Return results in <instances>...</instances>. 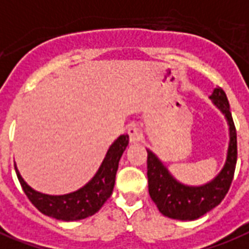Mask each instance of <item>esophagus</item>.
<instances>
[{
	"label": "esophagus",
	"instance_id": "esophagus-1",
	"mask_svg": "<svg viewBox=\"0 0 249 249\" xmlns=\"http://www.w3.org/2000/svg\"><path fill=\"white\" fill-rule=\"evenodd\" d=\"M128 134H129V140L132 143H137L142 141V130L140 129L139 126H130L128 129Z\"/></svg>",
	"mask_w": 249,
	"mask_h": 249
}]
</instances>
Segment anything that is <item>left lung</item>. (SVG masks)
Returning a JSON list of instances; mask_svg holds the SVG:
<instances>
[{"instance_id": "left-lung-1", "label": "left lung", "mask_w": 249, "mask_h": 249, "mask_svg": "<svg viewBox=\"0 0 249 249\" xmlns=\"http://www.w3.org/2000/svg\"><path fill=\"white\" fill-rule=\"evenodd\" d=\"M213 104L224 116L228 125V148L226 161L216 176L203 185H186L173 176L166 165L150 149L148 152V187L150 198L162 215L177 220H195L215 209L228 193L236 167V129L230 104L222 88H213Z\"/></svg>"}]
</instances>
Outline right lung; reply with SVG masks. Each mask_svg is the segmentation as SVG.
I'll use <instances>...</instances> for the list:
<instances>
[{
    "label": "right lung",
    "instance_id": "add662e5",
    "mask_svg": "<svg viewBox=\"0 0 249 249\" xmlns=\"http://www.w3.org/2000/svg\"><path fill=\"white\" fill-rule=\"evenodd\" d=\"M128 143V134H121L117 137L110 143L106 157L101 161L100 166L91 179L80 189L67 194L50 195L34 190L22 178L17 165H14V167L25 194L40 213L63 222H75L96 213L112 195L120 158L125 152Z\"/></svg>",
    "mask_w": 249,
    "mask_h": 249
}]
</instances>
